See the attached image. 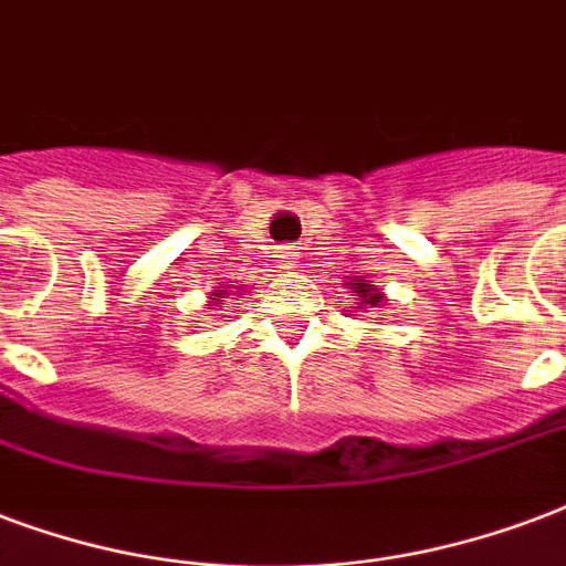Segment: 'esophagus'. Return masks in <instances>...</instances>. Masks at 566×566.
<instances>
[{"instance_id": "obj_1", "label": "esophagus", "mask_w": 566, "mask_h": 566, "mask_svg": "<svg viewBox=\"0 0 566 566\" xmlns=\"http://www.w3.org/2000/svg\"><path fill=\"white\" fill-rule=\"evenodd\" d=\"M282 270H296L300 266V249L296 245H282Z\"/></svg>"}]
</instances>
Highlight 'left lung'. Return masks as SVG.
Here are the masks:
<instances>
[{
  "mask_svg": "<svg viewBox=\"0 0 566 566\" xmlns=\"http://www.w3.org/2000/svg\"><path fill=\"white\" fill-rule=\"evenodd\" d=\"M350 287H353V293H356V296H359L361 302H368V305H374V308H377L379 302H382V293L374 291V284H368V282H365V279H359V275H353ZM361 302H359V305H361Z\"/></svg>",
  "mask_w": 566,
  "mask_h": 566,
  "instance_id": "left-lung-1",
  "label": "left lung"
}]
</instances>
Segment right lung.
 Returning <instances> with one entry per match:
<instances>
[{
	"instance_id": "add662e5",
	"label": "right lung",
	"mask_w": 566,
	"mask_h": 566,
	"mask_svg": "<svg viewBox=\"0 0 566 566\" xmlns=\"http://www.w3.org/2000/svg\"><path fill=\"white\" fill-rule=\"evenodd\" d=\"M226 293H228V291H216L213 296H219V300H222V296H226Z\"/></svg>"
}]
</instances>
